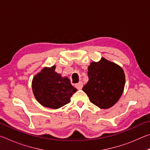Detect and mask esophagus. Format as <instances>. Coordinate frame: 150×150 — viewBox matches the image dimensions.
<instances>
[{"label": "esophagus", "mask_w": 150, "mask_h": 150, "mask_svg": "<svg viewBox=\"0 0 150 150\" xmlns=\"http://www.w3.org/2000/svg\"><path fill=\"white\" fill-rule=\"evenodd\" d=\"M75 87H76V88H77L78 90H81V88H83V83L82 82H79V83H77V84L75 85Z\"/></svg>", "instance_id": "esophagus-1"}]
</instances>
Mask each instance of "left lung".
I'll return each mask as SVG.
<instances>
[{"instance_id":"obj_1","label":"left lung","mask_w":150,"mask_h":150,"mask_svg":"<svg viewBox=\"0 0 150 150\" xmlns=\"http://www.w3.org/2000/svg\"><path fill=\"white\" fill-rule=\"evenodd\" d=\"M88 81L83 88L94 105L103 109L117 103L124 91L125 74L122 67L102 57L88 67Z\"/></svg>"}]
</instances>
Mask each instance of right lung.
I'll return each instance as SVG.
<instances>
[{"label":"right lung","instance_id":"1","mask_svg":"<svg viewBox=\"0 0 150 150\" xmlns=\"http://www.w3.org/2000/svg\"><path fill=\"white\" fill-rule=\"evenodd\" d=\"M55 65L44 67L33 78L32 87L35 99L45 107L57 109L71 101L77 91L67 77L55 71Z\"/></svg>","mask_w":150,"mask_h":150}]
</instances>
